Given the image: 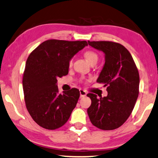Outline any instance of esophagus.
Instances as JSON below:
<instances>
[{
	"instance_id": "obj_1",
	"label": "esophagus",
	"mask_w": 158,
	"mask_h": 158,
	"mask_svg": "<svg viewBox=\"0 0 158 158\" xmlns=\"http://www.w3.org/2000/svg\"><path fill=\"white\" fill-rule=\"evenodd\" d=\"M79 93H80V97H85L86 95V92L83 89H80Z\"/></svg>"
}]
</instances>
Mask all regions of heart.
<instances>
[{"label": "heart", "mask_w": 158, "mask_h": 158, "mask_svg": "<svg viewBox=\"0 0 158 158\" xmlns=\"http://www.w3.org/2000/svg\"><path fill=\"white\" fill-rule=\"evenodd\" d=\"M84 56H85L86 60H87L89 63H92V61H97V60H98V55H97L94 52H93V51H86V52L84 53ZM72 61L73 59H71L69 64H72Z\"/></svg>", "instance_id": "1"}]
</instances>
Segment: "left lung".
<instances>
[{
	"instance_id": "1",
	"label": "left lung",
	"mask_w": 158,
	"mask_h": 158,
	"mask_svg": "<svg viewBox=\"0 0 158 158\" xmlns=\"http://www.w3.org/2000/svg\"><path fill=\"white\" fill-rule=\"evenodd\" d=\"M89 45L104 52L105 63L97 82L106 87V97L89 93L92 100L87 113L91 123L103 130L123 125L132 113L139 94V72L132 55L120 44L89 41Z\"/></svg>"
}]
</instances>
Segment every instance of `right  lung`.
Segmentation results:
<instances>
[{"instance_id":"obj_1","label":"right lung","mask_w":158,"mask_h":158,"mask_svg":"<svg viewBox=\"0 0 158 158\" xmlns=\"http://www.w3.org/2000/svg\"><path fill=\"white\" fill-rule=\"evenodd\" d=\"M87 45L86 41L50 39L28 57L23 77L24 99L32 119L43 128L61 127L76 106L79 89L59 94L57 79L68 74L70 60Z\"/></svg>"}]
</instances>
